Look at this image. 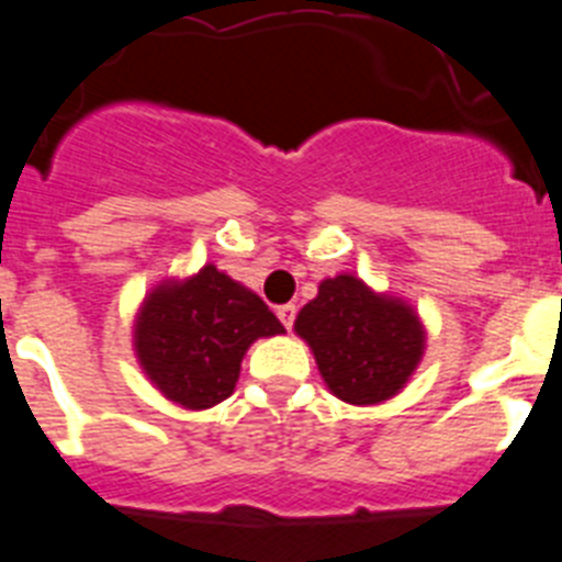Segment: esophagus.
<instances>
[{"label":"esophagus","mask_w":562,"mask_h":562,"mask_svg":"<svg viewBox=\"0 0 562 562\" xmlns=\"http://www.w3.org/2000/svg\"><path fill=\"white\" fill-rule=\"evenodd\" d=\"M295 306L292 304H284V306H278L276 310V315H278V321H281V324H284V329L290 331L292 329V324H295Z\"/></svg>","instance_id":"esophagus-1"}]
</instances>
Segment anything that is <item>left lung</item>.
I'll return each instance as SVG.
<instances>
[{
  "label": "left lung",
  "instance_id": "8db88e82",
  "mask_svg": "<svg viewBox=\"0 0 562 562\" xmlns=\"http://www.w3.org/2000/svg\"><path fill=\"white\" fill-rule=\"evenodd\" d=\"M292 329L315 355L326 389L349 405L394 400L428 346L414 304L376 292L355 272L324 278Z\"/></svg>",
  "mask_w": 562,
  "mask_h": 562
}]
</instances>
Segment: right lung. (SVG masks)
Masks as SVG:
<instances>
[{
	"instance_id": "add662e5",
	"label": "right lung",
	"mask_w": 562,
	"mask_h": 562,
	"mask_svg": "<svg viewBox=\"0 0 562 562\" xmlns=\"http://www.w3.org/2000/svg\"><path fill=\"white\" fill-rule=\"evenodd\" d=\"M284 326L245 284L216 265L162 278L146 292L132 346L146 380L186 411H207L233 394L247 349Z\"/></svg>"
}]
</instances>
